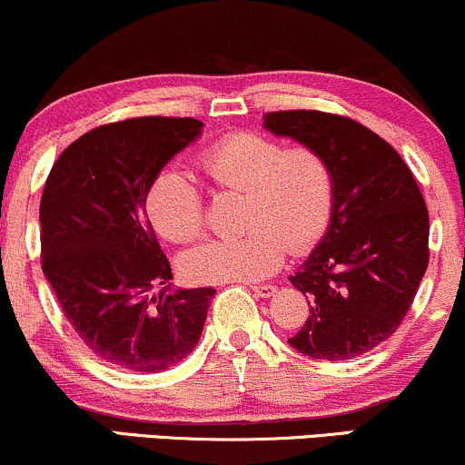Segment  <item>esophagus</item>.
Returning a JSON list of instances; mask_svg holds the SVG:
<instances>
[{
	"mask_svg": "<svg viewBox=\"0 0 465 465\" xmlns=\"http://www.w3.org/2000/svg\"><path fill=\"white\" fill-rule=\"evenodd\" d=\"M251 290L255 292L257 296H262V298H270V296H272V293L276 292V285H268V283H266V285H252Z\"/></svg>",
	"mask_w": 465,
	"mask_h": 465,
	"instance_id": "34e87169",
	"label": "esophagus"
}]
</instances>
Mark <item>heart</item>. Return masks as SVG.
<instances>
[{
	"instance_id": "obj_1",
	"label": "heart",
	"mask_w": 465,
	"mask_h": 465,
	"mask_svg": "<svg viewBox=\"0 0 465 465\" xmlns=\"http://www.w3.org/2000/svg\"><path fill=\"white\" fill-rule=\"evenodd\" d=\"M199 164L219 193H242V236L210 240L182 257L193 283L266 279L285 252H307L320 242L332 219L334 173L313 145L260 133H232L208 145ZM145 214L158 236L193 242L205 232V197L182 169L164 167L145 193Z\"/></svg>"
}]
</instances>
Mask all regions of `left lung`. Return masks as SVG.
<instances>
[{
	"label": "left lung",
	"mask_w": 465,
	"mask_h": 465,
	"mask_svg": "<svg viewBox=\"0 0 465 465\" xmlns=\"http://www.w3.org/2000/svg\"><path fill=\"white\" fill-rule=\"evenodd\" d=\"M263 124L324 152L334 173L326 236L290 276L311 302L290 345L322 361L367 354L401 324L427 270L425 197L389 141L351 117L270 111Z\"/></svg>",
	"instance_id": "8db88e82"
}]
</instances>
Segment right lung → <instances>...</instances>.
I'll use <instances>...</instances> for the list:
<instances>
[{"label": "right lung", "instance_id": "obj_1", "mask_svg": "<svg viewBox=\"0 0 465 465\" xmlns=\"http://www.w3.org/2000/svg\"><path fill=\"white\" fill-rule=\"evenodd\" d=\"M199 131L195 117L111 122L73 141L45 182L40 266L85 348L114 367L163 371L202 337L216 290L169 292L145 214L150 182Z\"/></svg>", "mask_w": 465, "mask_h": 465}]
</instances>
